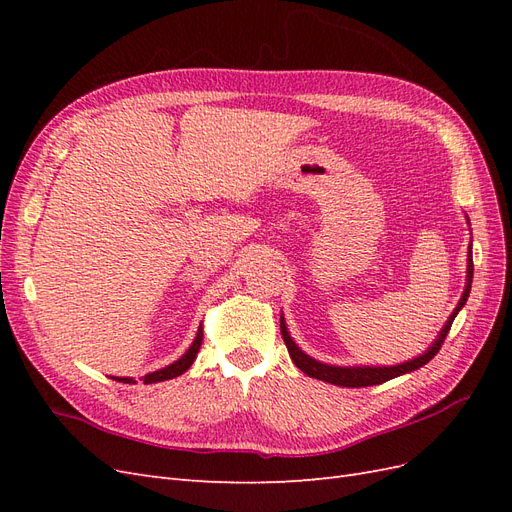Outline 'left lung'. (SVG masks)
<instances>
[{
	"mask_svg": "<svg viewBox=\"0 0 512 512\" xmlns=\"http://www.w3.org/2000/svg\"><path fill=\"white\" fill-rule=\"evenodd\" d=\"M472 273H474V265H472V247H470V256H468V284H466V290H463V297H461L459 305L455 307V312L451 314V318H448V322L444 324V329L440 331V337L436 339V344H433L425 354L416 356V359H412L408 363L393 365V367H333V365H324L320 361H314L312 356H307L305 352H301L297 348V344H294L292 339H290V335H288L284 318H280V329H282V337H284V344L288 348L290 359L309 378H316V380L337 384V386H346V389H359V386L382 384L386 380L397 378L401 374H408V371H414L418 367H423V365H427L433 359V356L438 354V350L442 348L448 331H451V324H453L455 316L459 314V309L466 305L470 288H472Z\"/></svg>",
	"mask_w": 512,
	"mask_h": 512,
	"instance_id": "obj_1",
	"label": "left lung"
}]
</instances>
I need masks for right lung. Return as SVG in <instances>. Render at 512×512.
I'll return each mask as SVG.
<instances>
[{"label":"right lung","mask_w":512,"mask_h":512,"mask_svg":"<svg viewBox=\"0 0 512 512\" xmlns=\"http://www.w3.org/2000/svg\"><path fill=\"white\" fill-rule=\"evenodd\" d=\"M200 344H203V327L198 329L196 339L192 342L190 350L185 352L179 361H175L173 365H168V367H164V369L151 371V374L143 376V382H145V384H151V382H162V380H170V378H177V376H181L183 371H188V369H190V365L194 363L196 354H198V350H200ZM115 380H117V382H126V384H132V382H134L132 378H115Z\"/></svg>","instance_id":"obj_1"}]
</instances>
